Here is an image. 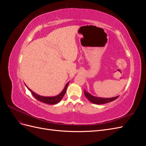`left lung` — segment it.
I'll list each match as a JSON object with an SVG mask.
<instances>
[{"label":"left lung","instance_id":"8db88e82","mask_svg":"<svg viewBox=\"0 0 146 146\" xmlns=\"http://www.w3.org/2000/svg\"><path fill=\"white\" fill-rule=\"evenodd\" d=\"M84 94H85V96H86V98L89 100L91 102L95 104H105L108 102H111L116 100L119 96L114 97V98H98V97L94 96L90 94L89 92H88L86 91L85 90H84Z\"/></svg>","mask_w":146,"mask_h":146}]
</instances>
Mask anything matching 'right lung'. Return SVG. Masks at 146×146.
Masks as SVG:
<instances>
[{
    "label": "right lung",
    "instance_id": "right-lung-1",
    "mask_svg": "<svg viewBox=\"0 0 146 146\" xmlns=\"http://www.w3.org/2000/svg\"><path fill=\"white\" fill-rule=\"evenodd\" d=\"M69 82H68L67 84H66V85L64 86V88L63 90L61 91L58 95H56L55 96H52V97L42 96H40V95H38L36 93H35L33 91L31 90L29 88H28L27 86V85H25V86H27V88H28V90H30V91L32 92V94L35 97V98H36L39 101H40V102H43V103L47 104L54 105V104H58V102H60L61 100L62 99V98H63L64 95L66 93V89H67V87L69 85Z\"/></svg>",
    "mask_w": 146,
    "mask_h": 146
}]
</instances>
